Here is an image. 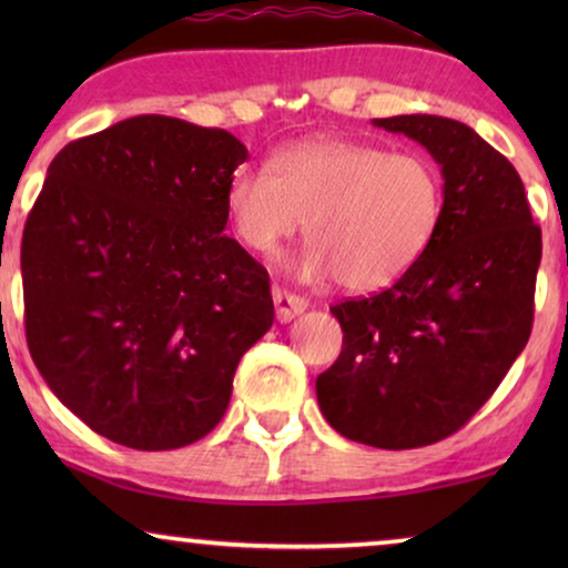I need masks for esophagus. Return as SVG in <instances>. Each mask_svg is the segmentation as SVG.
<instances>
[{"instance_id":"1","label":"esophagus","mask_w":568,"mask_h":568,"mask_svg":"<svg viewBox=\"0 0 568 568\" xmlns=\"http://www.w3.org/2000/svg\"><path fill=\"white\" fill-rule=\"evenodd\" d=\"M271 297H274L278 323H290V321H294V317L302 315L307 310V300L305 297H297V294L286 292V290H282V286H274V290H271Z\"/></svg>"}]
</instances>
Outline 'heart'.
Segmentation results:
<instances>
[{"label":"heart","mask_w":568,"mask_h":568,"mask_svg":"<svg viewBox=\"0 0 568 568\" xmlns=\"http://www.w3.org/2000/svg\"><path fill=\"white\" fill-rule=\"evenodd\" d=\"M442 204V175L426 154L336 136L286 146L271 170L245 165L227 185L232 227L251 251L271 255L305 227L300 276H336L348 292L398 282L432 245Z\"/></svg>","instance_id":"heart-1"}]
</instances>
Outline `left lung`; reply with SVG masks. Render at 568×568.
Listing matches in <instances>:
<instances>
[{"mask_svg": "<svg viewBox=\"0 0 568 568\" xmlns=\"http://www.w3.org/2000/svg\"><path fill=\"white\" fill-rule=\"evenodd\" d=\"M372 123L432 154L445 204L390 290L331 307L344 348L315 393L341 437L414 449L460 429L523 354L542 243L515 165L470 126L426 113Z\"/></svg>", "mask_w": 568, "mask_h": 568, "instance_id": "8db88e82", "label": "left lung"}]
</instances>
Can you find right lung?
<instances>
[{"instance_id": "1", "label": "right lung", "mask_w": 568, "mask_h": 568, "mask_svg": "<svg viewBox=\"0 0 568 568\" xmlns=\"http://www.w3.org/2000/svg\"><path fill=\"white\" fill-rule=\"evenodd\" d=\"M245 160L230 131L152 113L49 165L22 232L28 348L51 393L115 445L206 437L274 323L266 268L222 235Z\"/></svg>"}]
</instances>
